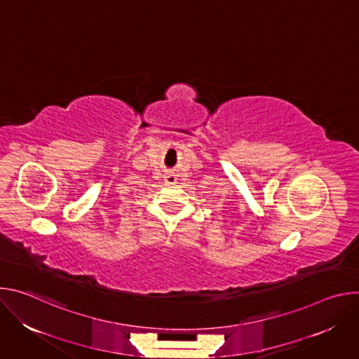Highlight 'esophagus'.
I'll use <instances>...</instances> for the list:
<instances>
[{
    "label": "esophagus",
    "mask_w": 359,
    "mask_h": 359,
    "mask_svg": "<svg viewBox=\"0 0 359 359\" xmlns=\"http://www.w3.org/2000/svg\"><path fill=\"white\" fill-rule=\"evenodd\" d=\"M163 179H165V182L168 183V184H175L176 182H177V176L175 175V173H165V176H163Z\"/></svg>",
    "instance_id": "1"
}]
</instances>
